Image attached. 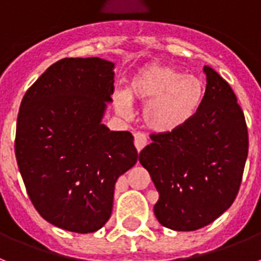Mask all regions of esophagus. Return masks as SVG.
<instances>
[{
	"label": "esophagus",
	"instance_id": "34e87169",
	"mask_svg": "<svg viewBox=\"0 0 261 261\" xmlns=\"http://www.w3.org/2000/svg\"><path fill=\"white\" fill-rule=\"evenodd\" d=\"M134 144H135V147H137L138 152L142 151V148L147 144V138H146V135L142 134V133H137V134H134Z\"/></svg>",
	"mask_w": 261,
	"mask_h": 261
}]
</instances>
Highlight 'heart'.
Instances as JSON below:
<instances>
[{
    "label": "heart",
    "instance_id": "heart-1",
    "mask_svg": "<svg viewBox=\"0 0 261 261\" xmlns=\"http://www.w3.org/2000/svg\"><path fill=\"white\" fill-rule=\"evenodd\" d=\"M204 85L195 75H183L166 65H147L131 78L126 93H117L114 102L122 114L130 113V100L146 103L144 124L154 133H172L185 126L200 107Z\"/></svg>",
    "mask_w": 261,
    "mask_h": 261
}]
</instances>
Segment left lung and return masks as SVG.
<instances>
[{
	"instance_id": "8db88e82",
	"label": "left lung",
	"mask_w": 261,
	"mask_h": 261,
	"mask_svg": "<svg viewBox=\"0 0 261 261\" xmlns=\"http://www.w3.org/2000/svg\"><path fill=\"white\" fill-rule=\"evenodd\" d=\"M207 86L200 107L187 123L150 135L139 154L159 199L154 214L174 231H196L231 207L248 155V131L233 90L204 66Z\"/></svg>"
}]
</instances>
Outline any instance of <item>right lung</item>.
<instances>
[{"label": "right lung", "instance_id": "1", "mask_svg": "<svg viewBox=\"0 0 261 261\" xmlns=\"http://www.w3.org/2000/svg\"><path fill=\"white\" fill-rule=\"evenodd\" d=\"M113 93V62L63 58L21 102L14 150L26 191L46 222L66 231L106 224L115 181L139 156L131 133L102 123Z\"/></svg>", "mask_w": 261, "mask_h": 261}]
</instances>
